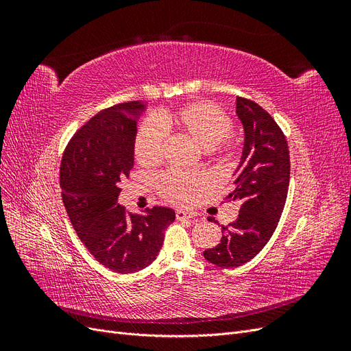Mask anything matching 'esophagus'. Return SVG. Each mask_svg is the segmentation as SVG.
Returning a JSON list of instances; mask_svg holds the SVG:
<instances>
[{"label": "esophagus", "instance_id": "obj_1", "mask_svg": "<svg viewBox=\"0 0 351 351\" xmlns=\"http://www.w3.org/2000/svg\"><path fill=\"white\" fill-rule=\"evenodd\" d=\"M195 217H196L195 212H187L184 209H177L176 210V218L177 219H192Z\"/></svg>", "mask_w": 351, "mask_h": 351}]
</instances>
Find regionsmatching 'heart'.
<instances>
[{
  "label": "heart",
  "instance_id": "b5f03b06",
  "mask_svg": "<svg viewBox=\"0 0 351 351\" xmlns=\"http://www.w3.org/2000/svg\"><path fill=\"white\" fill-rule=\"evenodd\" d=\"M174 123L180 130L204 146L212 155L228 154L232 149L227 137L232 132V120L215 105L192 102L167 115L165 119L147 117L136 132L133 152L136 161L142 165H154L162 158L167 139L164 124ZM204 183V177L193 171H167L158 180L161 195L173 202H187Z\"/></svg>",
  "mask_w": 351,
  "mask_h": 351
}]
</instances>
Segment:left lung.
I'll return each mask as SVG.
<instances>
[{
    "mask_svg": "<svg viewBox=\"0 0 351 351\" xmlns=\"http://www.w3.org/2000/svg\"><path fill=\"white\" fill-rule=\"evenodd\" d=\"M236 111L244 147L234 189L226 200H240L239 218L222 226L219 244L204 252L206 261L221 268L241 267L265 247L278 226L290 184V152L280 125L246 98H237Z\"/></svg>",
    "mask_w": 351,
    "mask_h": 351,
    "instance_id": "1",
    "label": "left lung"
}]
</instances>
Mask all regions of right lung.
Here are the masks:
<instances>
[{
	"label": "right lung",
	"mask_w": 351,
	"mask_h": 351,
	"mask_svg": "<svg viewBox=\"0 0 351 351\" xmlns=\"http://www.w3.org/2000/svg\"><path fill=\"white\" fill-rule=\"evenodd\" d=\"M139 101L115 105L82 125L62 154L60 186L74 231L92 256L119 274L151 265L164 231L176 218L171 208L154 206L134 215L119 205L120 183L133 168Z\"/></svg>",
	"instance_id": "right-lung-1"
}]
</instances>
